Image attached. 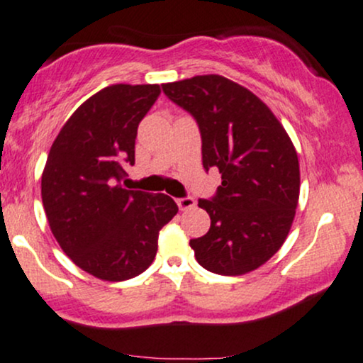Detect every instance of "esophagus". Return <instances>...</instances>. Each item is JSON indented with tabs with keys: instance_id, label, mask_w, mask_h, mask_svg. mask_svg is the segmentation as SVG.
<instances>
[{
	"instance_id": "34e87169",
	"label": "esophagus",
	"mask_w": 363,
	"mask_h": 363,
	"mask_svg": "<svg viewBox=\"0 0 363 363\" xmlns=\"http://www.w3.org/2000/svg\"><path fill=\"white\" fill-rule=\"evenodd\" d=\"M176 203H177L179 209H182V211H186V209H191V208L196 206V201H194V198H191V196H186V198H179Z\"/></svg>"
}]
</instances>
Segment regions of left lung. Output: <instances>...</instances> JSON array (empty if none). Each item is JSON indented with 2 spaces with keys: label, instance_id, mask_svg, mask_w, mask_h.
I'll return each mask as SVG.
<instances>
[{
  "label": "left lung",
  "instance_id": "1",
  "mask_svg": "<svg viewBox=\"0 0 363 363\" xmlns=\"http://www.w3.org/2000/svg\"><path fill=\"white\" fill-rule=\"evenodd\" d=\"M162 89L194 116L203 167L221 174L215 198L198 203L211 226L189 242L196 260L220 276L259 269L286 242L298 208L299 160L289 135L260 98L218 74Z\"/></svg>",
  "mask_w": 363,
  "mask_h": 363
}]
</instances>
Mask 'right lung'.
I'll list each match as a JSON object with an SVG mask.
<instances>
[{"mask_svg": "<svg viewBox=\"0 0 363 363\" xmlns=\"http://www.w3.org/2000/svg\"><path fill=\"white\" fill-rule=\"evenodd\" d=\"M159 84H113L86 99L52 143L42 203L60 248L77 267L118 282L148 269L159 231L179 208L165 194L121 186L135 164L138 123Z\"/></svg>", "mask_w": 363, "mask_h": 363, "instance_id": "right-lung-1", "label": "right lung"}]
</instances>
